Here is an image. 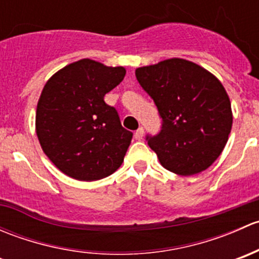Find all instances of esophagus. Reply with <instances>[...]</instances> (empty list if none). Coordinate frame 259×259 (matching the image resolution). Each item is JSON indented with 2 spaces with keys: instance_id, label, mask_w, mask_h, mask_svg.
Segmentation results:
<instances>
[{
  "instance_id": "obj_1",
  "label": "esophagus",
  "mask_w": 259,
  "mask_h": 259,
  "mask_svg": "<svg viewBox=\"0 0 259 259\" xmlns=\"http://www.w3.org/2000/svg\"><path fill=\"white\" fill-rule=\"evenodd\" d=\"M143 137H144V129H143V127L140 126L139 129H138L137 132H135L134 138H135V139H137V140H142Z\"/></svg>"
}]
</instances>
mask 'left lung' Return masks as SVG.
Segmentation results:
<instances>
[{"label":"left lung","mask_w":259,"mask_h":259,"mask_svg":"<svg viewBox=\"0 0 259 259\" xmlns=\"http://www.w3.org/2000/svg\"><path fill=\"white\" fill-rule=\"evenodd\" d=\"M135 75L161 117L159 134L146 135L161 165L184 177L209 168L228 142L233 122L221 81L184 59L139 67Z\"/></svg>","instance_id":"obj_1"}]
</instances>
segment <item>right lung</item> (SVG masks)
<instances>
[{
    "label": "right lung",
    "instance_id": "obj_1",
    "mask_svg": "<svg viewBox=\"0 0 259 259\" xmlns=\"http://www.w3.org/2000/svg\"><path fill=\"white\" fill-rule=\"evenodd\" d=\"M124 67L90 59L67 65L44 86L36 134L44 153L66 176L83 182L113 174L124 161L133 133L104 96L124 79Z\"/></svg>",
    "mask_w": 259,
    "mask_h": 259
}]
</instances>
